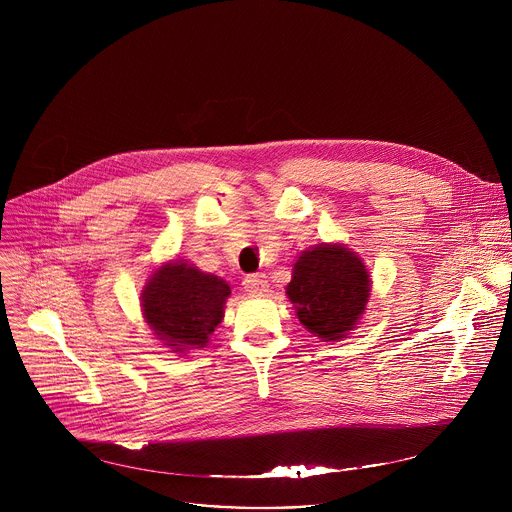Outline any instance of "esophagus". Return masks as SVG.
<instances>
[{
  "label": "esophagus",
  "mask_w": 512,
  "mask_h": 512,
  "mask_svg": "<svg viewBox=\"0 0 512 512\" xmlns=\"http://www.w3.org/2000/svg\"><path fill=\"white\" fill-rule=\"evenodd\" d=\"M243 285H245V289L249 291V294H253V296H261L263 291H267V287H269L265 273L247 275V277L243 279Z\"/></svg>",
  "instance_id": "34e87169"
}]
</instances>
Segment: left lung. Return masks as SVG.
I'll list each match as a JSON object with an SVG mask.
<instances>
[{"mask_svg":"<svg viewBox=\"0 0 512 512\" xmlns=\"http://www.w3.org/2000/svg\"><path fill=\"white\" fill-rule=\"evenodd\" d=\"M285 294L308 332L338 342L367 308L371 279L356 253L338 243H322L298 257Z\"/></svg>","mask_w":512,"mask_h":512,"instance_id":"8db88e82","label":"left lung"}]
</instances>
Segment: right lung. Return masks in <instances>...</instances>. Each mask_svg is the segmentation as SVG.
Here are the masks:
<instances>
[{"label": "right lung", "mask_w": 512, "mask_h": 512, "mask_svg": "<svg viewBox=\"0 0 512 512\" xmlns=\"http://www.w3.org/2000/svg\"><path fill=\"white\" fill-rule=\"evenodd\" d=\"M231 287L184 261L164 263L141 291L143 318L174 352L204 348L225 316Z\"/></svg>", "instance_id": "obj_1"}]
</instances>
